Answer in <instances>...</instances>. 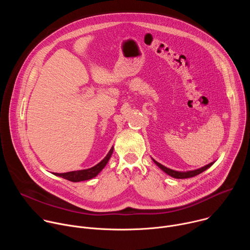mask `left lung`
Masks as SVG:
<instances>
[{
  "mask_svg": "<svg viewBox=\"0 0 250 250\" xmlns=\"http://www.w3.org/2000/svg\"><path fill=\"white\" fill-rule=\"evenodd\" d=\"M152 160H153V162H154L161 170H163V171H164L166 174H168L169 176H171V177H173V178H176V179H186V178H191V177L197 176V175H199L200 173H202V172H204L205 170H207L208 168H209L213 163H215V161H213V162H210L209 164L205 165L204 167H201V168H199V169L191 170V171H186V172H181V171H176V170H172V169H170V168H167V167H165L164 165H162V164H160L159 162H157L156 160H154L153 158H152Z\"/></svg>",
  "mask_w": 250,
  "mask_h": 250,
  "instance_id": "8db88e82",
  "label": "left lung"
}]
</instances>
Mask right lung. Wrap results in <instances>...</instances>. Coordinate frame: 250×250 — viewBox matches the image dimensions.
Here are the masks:
<instances>
[{"mask_svg":"<svg viewBox=\"0 0 250 250\" xmlns=\"http://www.w3.org/2000/svg\"><path fill=\"white\" fill-rule=\"evenodd\" d=\"M114 151V146L110 149V151L106 154V156L99 162L97 165L88 168V169H83V170H77V171H71V172H66V173H53L55 176H59L64 178V179L71 181V182H80V181H85V180H90L92 178L96 177L106 165V163L109 162L112 154Z\"/></svg>","mask_w":250,"mask_h":250,"instance_id":"1","label":"right lung"}]
</instances>
